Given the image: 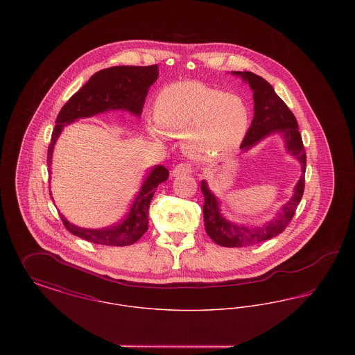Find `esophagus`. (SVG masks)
Segmentation results:
<instances>
[{"mask_svg": "<svg viewBox=\"0 0 355 355\" xmlns=\"http://www.w3.org/2000/svg\"><path fill=\"white\" fill-rule=\"evenodd\" d=\"M193 171V166L190 165V164H178L173 171H171V174L174 175V177H177V175H184V174H189V173H191Z\"/></svg>", "mask_w": 355, "mask_h": 355, "instance_id": "obj_1", "label": "esophagus"}]
</instances>
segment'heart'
I'll return each instance as SVG.
<instances>
[{
  "label": "heart",
  "mask_w": 355,
  "mask_h": 355,
  "mask_svg": "<svg viewBox=\"0 0 355 355\" xmlns=\"http://www.w3.org/2000/svg\"><path fill=\"white\" fill-rule=\"evenodd\" d=\"M155 125L149 132L182 135V148L196 158H211L230 152L242 141L249 112L236 94L186 81L162 89L154 102Z\"/></svg>",
  "instance_id": "heart-1"
}]
</instances>
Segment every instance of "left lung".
Wrapping results in <instances>:
<instances>
[{
    "label": "left lung",
    "mask_w": 355,
    "mask_h": 355,
    "mask_svg": "<svg viewBox=\"0 0 355 355\" xmlns=\"http://www.w3.org/2000/svg\"><path fill=\"white\" fill-rule=\"evenodd\" d=\"M241 74L253 89L254 119L250 128L241 144V149L246 150L258 141L274 132L284 135L286 148L302 165V175L295 186L293 198L282 207V213L278 218L263 225L262 227H239L233 225L220 214L217 198L210 193L206 182H201L203 198V220L205 229L209 236L220 246L225 248H245L270 239L281 234L293 220L295 210L302 200L304 190V171H306V152L302 137L298 129L297 119L286 103L282 101L274 92L266 80L254 74L252 71H236Z\"/></svg>",
    "instance_id": "8db88e82"
}]
</instances>
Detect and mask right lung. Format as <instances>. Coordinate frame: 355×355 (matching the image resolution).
Wrapping results in <instances>:
<instances>
[{"mask_svg":"<svg viewBox=\"0 0 355 355\" xmlns=\"http://www.w3.org/2000/svg\"><path fill=\"white\" fill-rule=\"evenodd\" d=\"M158 77V67H113L102 69L74 93L60 110L48 148V166H51L53 146L62 128L78 119L92 117L110 109H126L135 116L141 114L150 85ZM169 170L157 165L145 178L135 202L125 220L110 227L92 230L77 227L61 216L64 226L73 236L92 243L106 246H128L137 242L148 230V211L155 187L166 181Z\"/></svg>","mask_w":355,"mask_h":355,"instance_id":"right-lung-1","label":"right lung"}]
</instances>
